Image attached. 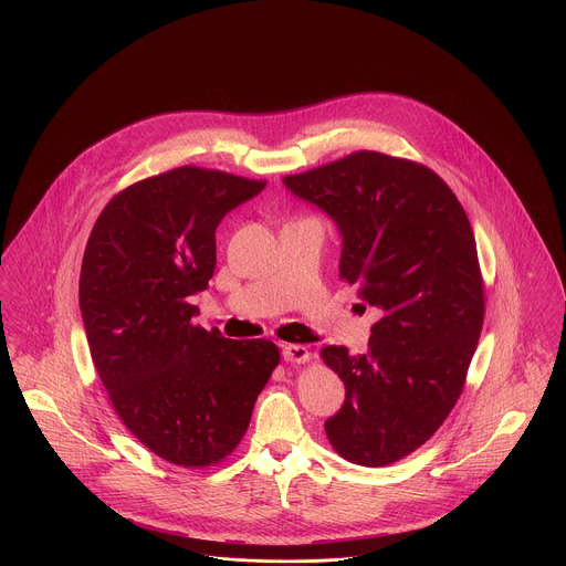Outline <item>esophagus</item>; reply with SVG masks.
Listing matches in <instances>:
<instances>
[{"instance_id":"34e87169","label":"esophagus","mask_w":566,"mask_h":566,"mask_svg":"<svg viewBox=\"0 0 566 566\" xmlns=\"http://www.w3.org/2000/svg\"><path fill=\"white\" fill-rule=\"evenodd\" d=\"M282 358H284L286 363L302 365V363H306V360L311 358V352H308V347H304V345H284V347H282Z\"/></svg>"}]
</instances>
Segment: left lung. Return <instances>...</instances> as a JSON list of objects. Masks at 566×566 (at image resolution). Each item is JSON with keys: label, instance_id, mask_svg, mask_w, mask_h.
<instances>
[{"label": "left lung", "instance_id": "8db88e82", "mask_svg": "<svg viewBox=\"0 0 566 566\" xmlns=\"http://www.w3.org/2000/svg\"><path fill=\"white\" fill-rule=\"evenodd\" d=\"M282 181L338 223L340 277L382 313L365 354L319 352L345 382L327 439L352 463H394L448 419L479 343L486 304L470 221L437 172L380 151Z\"/></svg>", "mask_w": 566, "mask_h": 566}]
</instances>
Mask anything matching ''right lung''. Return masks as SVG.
Segmentation results:
<instances>
[{"label":"right lung","mask_w":566,"mask_h":566,"mask_svg":"<svg viewBox=\"0 0 566 566\" xmlns=\"http://www.w3.org/2000/svg\"><path fill=\"white\" fill-rule=\"evenodd\" d=\"M266 181L197 166L136 181L101 212L80 269L96 371L127 430L184 468L223 461L280 365L271 340L192 325L190 295L214 273V230Z\"/></svg>","instance_id":"1"}]
</instances>
